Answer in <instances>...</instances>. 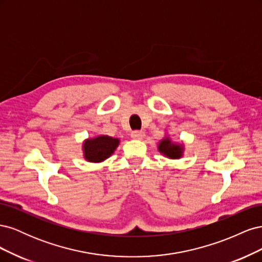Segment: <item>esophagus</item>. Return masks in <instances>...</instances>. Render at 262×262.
Wrapping results in <instances>:
<instances>
[{"mask_svg":"<svg viewBox=\"0 0 262 262\" xmlns=\"http://www.w3.org/2000/svg\"><path fill=\"white\" fill-rule=\"evenodd\" d=\"M131 137H132L133 139L142 140V139L144 138V132H143V131H140V130H136V131H133V132L131 133Z\"/></svg>","mask_w":262,"mask_h":262,"instance_id":"34e87169","label":"esophagus"}]
</instances>
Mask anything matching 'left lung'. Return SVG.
<instances>
[{
    "label": "left lung",
    "mask_w": 262,
    "mask_h": 262,
    "mask_svg": "<svg viewBox=\"0 0 262 262\" xmlns=\"http://www.w3.org/2000/svg\"><path fill=\"white\" fill-rule=\"evenodd\" d=\"M158 150L169 158H179L181 156L182 147L180 145L171 143L169 139L166 138L161 141L160 145H158Z\"/></svg>",
    "instance_id": "left-lung-1"
}]
</instances>
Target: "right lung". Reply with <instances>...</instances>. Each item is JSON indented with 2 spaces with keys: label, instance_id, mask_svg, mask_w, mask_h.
Masks as SVG:
<instances>
[{
  "label": "right lung",
  "instance_id": "obj_1",
  "mask_svg": "<svg viewBox=\"0 0 262 262\" xmlns=\"http://www.w3.org/2000/svg\"><path fill=\"white\" fill-rule=\"evenodd\" d=\"M118 144V139H114L107 136H101L95 139L87 140L83 146L85 158L87 161L94 163L105 161L106 158H108L115 152Z\"/></svg>",
  "mask_w": 262,
  "mask_h": 262
}]
</instances>
